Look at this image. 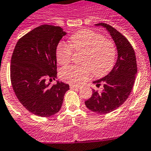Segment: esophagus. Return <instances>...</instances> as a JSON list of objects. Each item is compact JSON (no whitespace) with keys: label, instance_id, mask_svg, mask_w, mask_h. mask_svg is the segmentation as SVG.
I'll list each match as a JSON object with an SVG mask.
<instances>
[{"label":"esophagus","instance_id":"obj_1","mask_svg":"<svg viewBox=\"0 0 151 151\" xmlns=\"http://www.w3.org/2000/svg\"><path fill=\"white\" fill-rule=\"evenodd\" d=\"M79 87H80V86H77V85H73V84L70 85V89H78Z\"/></svg>","mask_w":151,"mask_h":151}]
</instances>
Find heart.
<instances>
[{"label": "heart", "mask_w": 151, "mask_h": 151, "mask_svg": "<svg viewBox=\"0 0 151 151\" xmlns=\"http://www.w3.org/2000/svg\"><path fill=\"white\" fill-rule=\"evenodd\" d=\"M70 47L60 42L56 49V58L61 65H68L71 61L73 50L83 52L81 66L65 67L60 71V77L71 84H79L89 79L92 74L103 77L112 70L115 65L116 49L111 40L104 39L101 34L91 29H82L70 36Z\"/></svg>", "instance_id": "1"}]
</instances>
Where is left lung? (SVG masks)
<instances>
[{
    "mask_svg": "<svg viewBox=\"0 0 151 151\" xmlns=\"http://www.w3.org/2000/svg\"><path fill=\"white\" fill-rule=\"evenodd\" d=\"M106 29L117 48L118 58L109 74L93 81L97 87L103 85L101 92L93 90L92 96L85 101L86 106L94 112L106 114L121 106L133 88L137 72L136 55L131 43L122 34L106 23H97Z\"/></svg>",
    "mask_w": 151,
    "mask_h": 151,
    "instance_id": "1",
    "label": "left lung"
}]
</instances>
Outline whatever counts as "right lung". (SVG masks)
Wrapping results in <instances>:
<instances>
[{"label": "right lung", "instance_id": "obj_1", "mask_svg": "<svg viewBox=\"0 0 151 151\" xmlns=\"http://www.w3.org/2000/svg\"><path fill=\"white\" fill-rule=\"evenodd\" d=\"M66 32L60 27L42 25L19 39L11 58L10 81L20 103L31 113L48 117L59 112L69 85L47 78L57 77L56 49Z\"/></svg>", "mask_w": 151, "mask_h": 151}]
</instances>
